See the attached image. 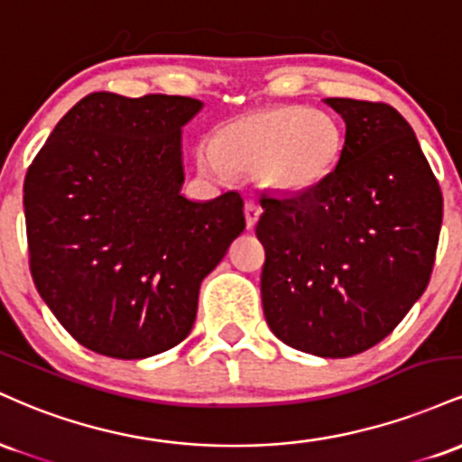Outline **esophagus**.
<instances>
[{"instance_id": "obj_1", "label": "esophagus", "mask_w": 462, "mask_h": 462, "mask_svg": "<svg viewBox=\"0 0 462 462\" xmlns=\"http://www.w3.org/2000/svg\"><path fill=\"white\" fill-rule=\"evenodd\" d=\"M243 213H245V224H247V227H249V230H252V227L256 226L258 217H261L263 210H261V206L254 204V201H247L245 208H243Z\"/></svg>"}]
</instances>
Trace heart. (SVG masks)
I'll use <instances>...</instances> for the list:
<instances>
[{
	"mask_svg": "<svg viewBox=\"0 0 462 462\" xmlns=\"http://www.w3.org/2000/svg\"><path fill=\"white\" fill-rule=\"evenodd\" d=\"M343 132L332 115L304 106H272L217 130L199 150L201 171L258 173L267 189L286 195L312 190L337 167Z\"/></svg>",
	"mask_w": 462,
	"mask_h": 462,
	"instance_id": "b5f03b06",
	"label": "heart"
}]
</instances>
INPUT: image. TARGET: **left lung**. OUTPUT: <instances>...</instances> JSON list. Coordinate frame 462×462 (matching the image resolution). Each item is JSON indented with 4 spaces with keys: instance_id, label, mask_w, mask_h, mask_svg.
<instances>
[{
    "instance_id": "left-lung-1",
    "label": "left lung",
    "mask_w": 462,
    "mask_h": 462,
    "mask_svg": "<svg viewBox=\"0 0 462 462\" xmlns=\"http://www.w3.org/2000/svg\"><path fill=\"white\" fill-rule=\"evenodd\" d=\"M346 121L334 171L300 195L261 198L263 310L286 346L365 352L430 282L443 195L408 121L389 104L323 99Z\"/></svg>"
}]
</instances>
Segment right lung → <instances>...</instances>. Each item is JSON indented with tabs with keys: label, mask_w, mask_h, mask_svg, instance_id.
<instances>
[{
	"label": "right lung",
	"mask_w": 462,
	"mask_h": 462,
	"mask_svg": "<svg viewBox=\"0 0 462 462\" xmlns=\"http://www.w3.org/2000/svg\"><path fill=\"white\" fill-rule=\"evenodd\" d=\"M180 95L91 93L58 121L23 184L36 291L79 346L136 360L176 347L199 284L245 230L236 190L187 199Z\"/></svg>",
	"instance_id": "right-lung-1"
}]
</instances>
